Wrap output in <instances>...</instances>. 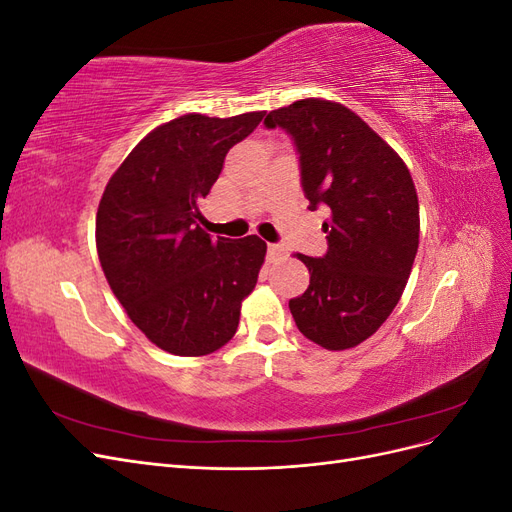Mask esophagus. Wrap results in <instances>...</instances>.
Masks as SVG:
<instances>
[{
  "instance_id": "obj_1",
  "label": "esophagus",
  "mask_w": 512,
  "mask_h": 512,
  "mask_svg": "<svg viewBox=\"0 0 512 512\" xmlns=\"http://www.w3.org/2000/svg\"><path fill=\"white\" fill-rule=\"evenodd\" d=\"M288 258V250L284 245H269V260L277 262V260H286Z\"/></svg>"
}]
</instances>
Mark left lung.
<instances>
[{"mask_svg": "<svg viewBox=\"0 0 512 512\" xmlns=\"http://www.w3.org/2000/svg\"><path fill=\"white\" fill-rule=\"evenodd\" d=\"M265 126L292 136L309 209H331L327 254H299L309 286L290 299V314L322 348L359 346L391 316L412 271L421 220L410 170L339 102L297 100L271 111Z\"/></svg>", "mask_w": 512, "mask_h": 512, "instance_id": "left-lung-1", "label": "left lung"}]
</instances>
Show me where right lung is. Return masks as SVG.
I'll use <instances>...</instances> for the list:
<instances>
[{
	"label": "right lung",
	"instance_id": "right-lung-1",
	"mask_svg": "<svg viewBox=\"0 0 512 512\" xmlns=\"http://www.w3.org/2000/svg\"><path fill=\"white\" fill-rule=\"evenodd\" d=\"M262 117L188 113L162 123L106 183L96 215L106 282L149 342L170 354L205 356L228 344L258 282L267 243L211 237L198 224V200Z\"/></svg>",
	"mask_w": 512,
	"mask_h": 512
}]
</instances>
